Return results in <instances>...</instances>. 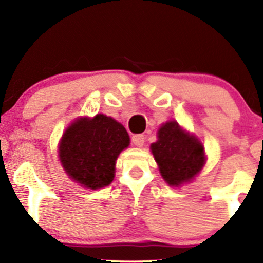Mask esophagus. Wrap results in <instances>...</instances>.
Wrapping results in <instances>:
<instances>
[{
  "instance_id": "esophagus-1",
  "label": "esophagus",
  "mask_w": 263,
  "mask_h": 263,
  "mask_svg": "<svg viewBox=\"0 0 263 263\" xmlns=\"http://www.w3.org/2000/svg\"><path fill=\"white\" fill-rule=\"evenodd\" d=\"M144 141H146V138H144L143 135H135V136H132V143H134L135 146L142 147L144 144Z\"/></svg>"
}]
</instances>
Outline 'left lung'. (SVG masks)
Returning <instances> with one entry per match:
<instances>
[{"label": "left lung", "instance_id": "1", "mask_svg": "<svg viewBox=\"0 0 263 263\" xmlns=\"http://www.w3.org/2000/svg\"><path fill=\"white\" fill-rule=\"evenodd\" d=\"M163 179L172 186L190 182L203 168V144L194 136L183 131L176 121L163 125L158 141L151 144Z\"/></svg>", "mask_w": 263, "mask_h": 263}]
</instances>
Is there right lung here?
Instances as JSON below:
<instances>
[{
    "mask_svg": "<svg viewBox=\"0 0 263 263\" xmlns=\"http://www.w3.org/2000/svg\"><path fill=\"white\" fill-rule=\"evenodd\" d=\"M128 144L121 123L99 114L69 126L60 141V162L77 183L89 189L104 188L114 180L117 156Z\"/></svg>",
    "mask_w": 263,
    "mask_h": 263,
    "instance_id": "1",
    "label": "right lung"
}]
</instances>
